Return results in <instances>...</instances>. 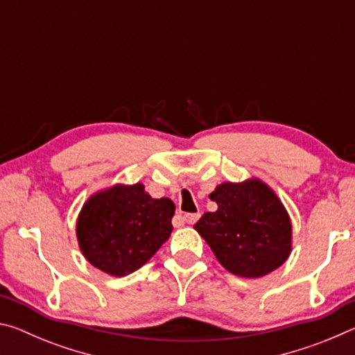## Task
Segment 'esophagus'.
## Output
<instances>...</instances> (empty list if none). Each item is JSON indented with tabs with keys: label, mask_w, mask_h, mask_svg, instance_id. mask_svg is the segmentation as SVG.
Here are the masks:
<instances>
[{
	"label": "esophagus",
	"mask_w": 355,
	"mask_h": 355,
	"mask_svg": "<svg viewBox=\"0 0 355 355\" xmlns=\"http://www.w3.org/2000/svg\"><path fill=\"white\" fill-rule=\"evenodd\" d=\"M200 218V213H188V214H183V220L186 224H196L197 220Z\"/></svg>",
	"instance_id": "1"
}]
</instances>
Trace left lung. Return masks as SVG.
I'll return each instance as SVG.
<instances>
[{"label":"left lung","mask_w":355,"mask_h":355,"mask_svg":"<svg viewBox=\"0 0 355 355\" xmlns=\"http://www.w3.org/2000/svg\"><path fill=\"white\" fill-rule=\"evenodd\" d=\"M218 203L194 225L228 272L257 279L272 272L291 254L290 216L275 192L258 178L222 183L209 194Z\"/></svg>","instance_id":"obj_1"}]
</instances>
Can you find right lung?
<instances>
[{
  "label": "right lung",
  "mask_w": 355,
  "mask_h": 355,
  "mask_svg": "<svg viewBox=\"0 0 355 355\" xmlns=\"http://www.w3.org/2000/svg\"><path fill=\"white\" fill-rule=\"evenodd\" d=\"M175 205L153 199L142 183L95 192L76 220L83 255L100 271L123 277L144 266L169 239Z\"/></svg>",
  "instance_id": "obj_1"
}]
</instances>
